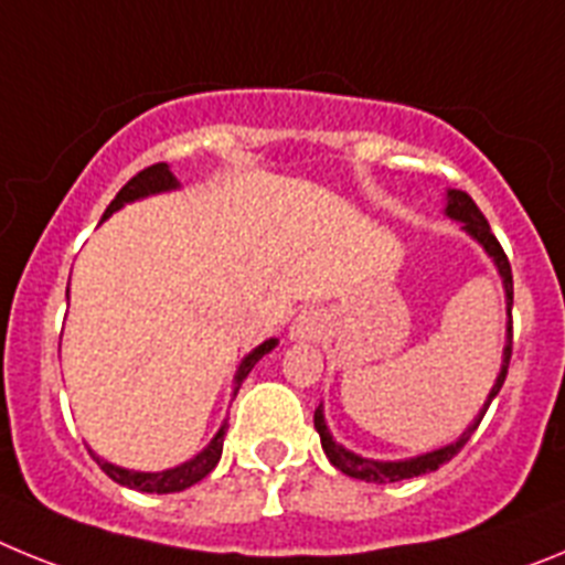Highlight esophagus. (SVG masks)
I'll return each instance as SVG.
<instances>
[{"label":"esophagus","mask_w":565,"mask_h":565,"mask_svg":"<svg viewBox=\"0 0 565 565\" xmlns=\"http://www.w3.org/2000/svg\"><path fill=\"white\" fill-rule=\"evenodd\" d=\"M322 331H326V317L311 308V311H302L294 319L291 339H297V342H311V339L322 337Z\"/></svg>","instance_id":"esophagus-1"}]
</instances>
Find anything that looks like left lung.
Listing matches in <instances>:
<instances>
[{
  "instance_id": "obj_1",
  "label": "left lung",
  "mask_w": 565,
  "mask_h": 565,
  "mask_svg": "<svg viewBox=\"0 0 565 565\" xmlns=\"http://www.w3.org/2000/svg\"><path fill=\"white\" fill-rule=\"evenodd\" d=\"M447 214H450V217H456V221H461L463 228H467V232L472 234V237H476L483 248H487L489 257L495 259L498 271H501L503 286H507V299H509L507 302L509 306V337L507 339L509 342H507V351H503L501 376H498L495 387H492V393H489L481 416L472 422V427H469V430L463 433L456 444L444 447V450L427 452V456L411 458V461H384V463L367 461V458H359V456H353V452L344 450V447H339V444L331 438V433H328L326 416H322V404H319L317 411H313V427H317L319 438H322V450H326L328 461H331L339 472H344V476H351V478H359V481H367V483L404 481V478H416V476H424V472H433V469H438L441 463L450 461L452 456H458V452H461V447L469 441V436L478 430V424H481L483 413H487V407L492 404V398H495L498 391H501L503 379H507L509 359H512V266H509V257H507V252H503V246L498 243V237L492 234V228H489L487 217H483L481 209L476 206V201H472L467 192H461V189H450V192H447Z\"/></svg>"
}]
</instances>
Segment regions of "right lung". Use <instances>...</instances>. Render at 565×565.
<instances>
[{"instance_id":"add662e5","label":"right lung","mask_w":565,"mask_h":565,"mask_svg":"<svg viewBox=\"0 0 565 565\" xmlns=\"http://www.w3.org/2000/svg\"><path fill=\"white\" fill-rule=\"evenodd\" d=\"M174 186H178V181L172 178V172H169L167 163H152V167L141 169V172L135 174V178H129L127 186H124L121 192L113 198V203L107 206L104 217H109V214H113L115 209H121L124 203L138 201V198H147V194H154V192H167V189H174ZM274 344H277V339H268V342H263L259 348H254V351L248 353L246 359H243L237 376H234V393L239 391L243 379L252 373L254 364L266 356ZM223 436H226V424H223L221 433L212 438V444H209L201 456L192 458V461H186V463H181V467L167 469V472H129V469L113 467V463L102 461V458H96V456H93V458H96L98 467H102L115 483H121V487H129V489H138V492H154V495H167V492H181V489H186V487H192V483L203 481V478H206L209 472L217 467V461H221V456H223Z\"/></svg>"}]
</instances>
